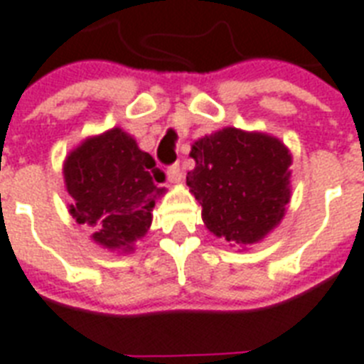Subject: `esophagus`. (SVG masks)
<instances>
[{
    "instance_id": "1",
    "label": "esophagus",
    "mask_w": 364,
    "mask_h": 364,
    "mask_svg": "<svg viewBox=\"0 0 364 364\" xmlns=\"http://www.w3.org/2000/svg\"><path fill=\"white\" fill-rule=\"evenodd\" d=\"M167 178L168 182H173V184H178V182H182V168H180V165H171V167L167 168Z\"/></svg>"
}]
</instances>
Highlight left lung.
Returning a JSON list of instances; mask_svg holds the SVG:
<instances>
[{"instance_id":"left-lung-1","label":"left lung","mask_w":364,"mask_h":364,"mask_svg":"<svg viewBox=\"0 0 364 364\" xmlns=\"http://www.w3.org/2000/svg\"><path fill=\"white\" fill-rule=\"evenodd\" d=\"M190 156L196 168L186 184L216 237L250 246L282 222L291 197V154L280 139L223 127L193 142Z\"/></svg>"}]
</instances>
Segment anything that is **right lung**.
<instances>
[{
  "label": "right lung",
  "instance_id": "add662e5",
  "mask_svg": "<svg viewBox=\"0 0 364 364\" xmlns=\"http://www.w3.org/2000/svg\"><path fill=\"white\" fill-rule=\"evenodd\" d=\"M150 154L120 127L88 136L65 158L63 178L69 214L94 229L92 240L107 250L133 252L152 225V208L164 196Z\"/></svg>",
  "mask_w": 364,
  "mask_h": 364
}]
</instances>
